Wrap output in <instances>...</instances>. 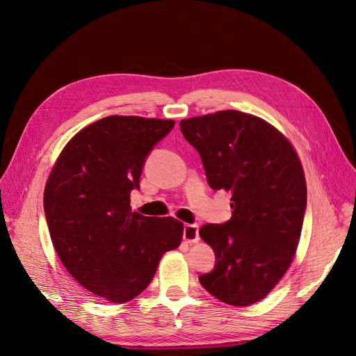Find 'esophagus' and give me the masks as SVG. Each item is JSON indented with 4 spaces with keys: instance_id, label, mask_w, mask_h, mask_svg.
<instances>
[{
    "instance_id": "34e87169",
    "label": "esophagus",
    "mask_w": 356,
    "mask_h": 356,
    "mask_svg": "<svg viewBox=\"0 0 356 356\" xmlns=\"http://www.w3.org/2000/svg\"><path fill=\"white\" fill-rule=\"evenodd\" d=\"M182 238L188 243H196L199 241V225L197 224H186Z\"/></svg>"
}]
</instances>
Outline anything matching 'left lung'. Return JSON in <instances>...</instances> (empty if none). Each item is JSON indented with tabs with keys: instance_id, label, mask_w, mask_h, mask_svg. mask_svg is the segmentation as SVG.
<instances>
[{
	"instance_id": "left-lung-1",
	"label": "left lung",
	"mask_w": 356,
	"mask_h": 356,
	"mask_svg": "<svg viewBox=\"0 0 356 356\" xmlns=\"http://www.w3.org/2000/svg\"><path fill=\"white\" fill-rule=\"evenodd\" d=\"M212 190L232 193V218L204 224L215 267L202 286L232 306L264 298L293 261L307 203L305 172L288 139L255 115L227 110L181 120Z\"/></svg>"
}]
</instances>
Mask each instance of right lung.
<instances>
[{"instance_id":"right-lung-1","label":"right lung","mask_w":356,"mask_h":356,"mask_svg":"<svg viewBox=\"0 0 356 356\" xmlns=\"http://www.w3.org/2000/svg\"><path fill=\"white\" fill-rule=\"evenodd\" d=\"M174 126L132 115L101 118L65 145L47 179L44 213L62 264L110 303L141 294L161 255L181 243V221L131 209L148 154Z\"/></svg>"}]
</instances>
